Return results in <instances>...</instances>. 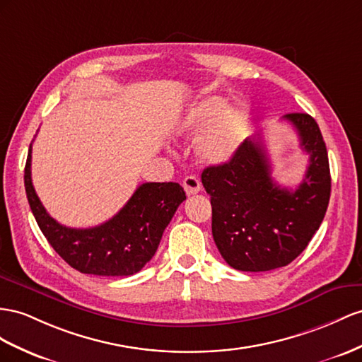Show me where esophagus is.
Segmentation results:
<instances>
[{"label": "esophagus", "instance_id": "obj_1", "mask_svg": "<svg viewBox=\"0 0 362 362\" xmlns=\"http://www.w3.org/2000/svg\"><path fill=\"white\" fill-rule=\"evenodd\" d=\"M183 188L188 196H194V194H197L202 189V183L196 175H187V177L183 179Z\"/></svg>", "mask_w": 362, "mask_h": 362}]
</instances>
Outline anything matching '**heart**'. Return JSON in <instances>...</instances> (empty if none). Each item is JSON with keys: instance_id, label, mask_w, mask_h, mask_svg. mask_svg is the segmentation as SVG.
Here are the masks:
<instances>
[{"instance_id": "b5f03b06", "label": "heart", "mask_w": 362, "mask_h": 362, "mask_svg": "<svg viewBox=\"0 0 362 362\" xmlns=\"http://www.w3.org/2000/svg\"><path fill=\"white\" fill-rule=\"evenodd\" d=\"M225 98L211 96L197 102L177 127L182 134H199L206 127L197 142V154L206 163H223L229 160L238 146L243 144L251 125V113L243 104L228 107Z\"/></svg>"}]
</instances>
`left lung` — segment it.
<instances>
[{"mask_svg": "<svg viewBox=\"0 0 362 362\" xmlns=\"http://www.w3.org/2000/svg\"><path fill=\"white\" fill-rule=\"evenodd\" d=\"M284 119L309 154L308 171L296 189L274 182L260 134L246 139L229 162L202 173L211 196L212 237L225 262L237 271L264 272L287 266L309 245L326 216L330 168L320 127L305 113Z\"/></svg>", "mask_w": 362, "mask_h": 362, "instance_id": "8db88e82", "label": "left lung"}]
</instances>
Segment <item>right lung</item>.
Listing matches in <instances>:
<instances>
[{"label": "right lung", "mask_w": 362, "mask_h": 362, "mask_svg": "<svg viewBox=\"0 0 362 362\" xmlns=\"http://www.w3.org/2000/svg\"><path fill=\"white\" fill-rule=\"evenodd\" d=\"M32 144L24 168L27 200L52 247L73 269L100 276H128L139 272L159 247L165 228L187 200L175 182H150L137 187L115 217L95 228L76 229L49 216L32 183Z\"/></svg>", "instance_id": "obj_1"}]
</instances>
